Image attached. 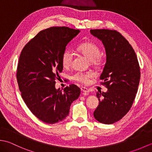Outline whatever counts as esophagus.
<instances>
[{"label":"esophagus","instance_id":"obj_1","mask_svg":"<svg viewBox=\"0 0 152 152\" xmlns=\"http://www.w3.org/2000/svg\"><path fill=\"white\" fill-rule=\"evenodd\" d=\"M81 91H82V92L86 93H88L89 92V90L88 89H87L86 88H83V87L82 88H81Z\"/></svg>","mask_w":152,"mask_h":152}]
</instances>
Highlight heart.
I'll list each match as a JSON object with an SVG mask.
<instances>
[{
    "label": "heart",
    "instance_id": "obj_1",
    "mask_svg": "<svg viewBox=\"0 0 152 152\" xmlns=\"http://www.w3.org/2000/svg\"><path fill=\"white\" fill-rule=\"evenodd\" d=\"M77 50L80 53H82L87 58L91 61V63L96 64L101 58V51L99 46L91 42H84L80 44L77 47ZM73 55L70 50H65L62 54L61 56V63L64 68H67L71 65L72 61ZM93 76V74L90 72H78L75 73L72 76V79L75 81L86 83L88 82L89 78Z\"/></svg>",
    "mask_w": 152,
    "mask_h": 152
}]
</instances>
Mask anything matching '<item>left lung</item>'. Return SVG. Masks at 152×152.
<instances>
[{
  "label": "left lung",
  "mask_w": 152,
  "mask_h": 152,
  "mask_svg": "<svg viewBox=\"0 0 152 152\" xmlns=\"http://www.w3.org/2000/svg\"><path fill=\"white\" fill-rule=\"evenodd\" d=\"M90 33L102 41L106 61L101 75L108 90L97 93L99 105L95 118L104 124H112L131 108L140 78L139 64L133 48L116 31L91 29Z\"/></svg>",
  "instance_id": "left-lung-1"
}]
</instances>
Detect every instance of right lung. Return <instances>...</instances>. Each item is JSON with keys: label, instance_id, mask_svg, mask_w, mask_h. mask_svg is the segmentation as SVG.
<instances>
[{"label": "right lung", "instance_id": "add662e5", "mask_svg": "<svg viewBox=\"0 0 152 152\" xmlns=\"http://www.w3.org/2000/svg\"><path fill=\"white\" fill-rule=\"evenodd\" d=\"M80 32L64 27L46 28L25 45L19 56L17 80L22 98L31 112L46 124L65 119L80 95L75 85L63 91L56 88V80L63 69L61 56Z\"/></svg>", "mask_w": 152, "mask_h": 152}]
</instances>
